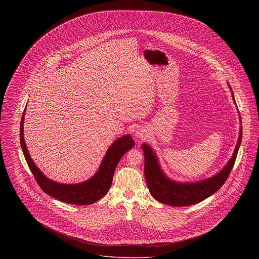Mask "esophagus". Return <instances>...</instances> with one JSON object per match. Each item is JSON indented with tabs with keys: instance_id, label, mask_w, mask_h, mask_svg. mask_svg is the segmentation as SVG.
<instances>
[{
	"instance_id": "obj_1",
	"label": "esophagus",
	"mask_w": 259,
	"mask_h": 259,
	"mask_svg": "<svg viewBox=\"0 0 259 259\" xmlns=\"http://www.w3.org/2000/svg\"><path fill=\"white\" fill-rule=\"evenodd\" d=\"M135 136L137 138H139V139H143V138L145 137V135L143 134V132H142V131H139V130L136 131Z\"/></svg>"
}]
</instances>
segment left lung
I'll list each match as a JSON object with an SVG mask.
<instances>
[{"instance_id":"left-lung-1","label":"left lung","mask_w":259,"mask_h":259,"mask_svg":"<svg viewBox=\"0 0 259 259\" xmlns=\"http://www.w3.org/2000/svg\"><path fill=\"white\" fill-rule=\"evenodd\" d=\"M228 87L235 101L233 91L229 84ZM234 103L236 104V102ZM241 141L242 127L240 128V134L234 153L222 171L211 178L195 183H178L170 180L162 171L158 158L152 148L147 144H143L142 148L145 152V177L150 194L160 203L175 207L191 206L211 196L226 182L234 166Z\"/></svg>"}]
</instances>
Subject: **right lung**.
Masks as SVG:
<instances>
[{"mask_svg": "<svg viewBox=\"0 0 259 259\" xmlns=\"http://www.w3.org/2000/svg\"><path fill=\"white\" fill-rule=\"evenodd\" d=\"M25 109L20 123V145L27 164L35 177L39 187L47 194L59 201L73 205H90L104 197L111 188L115 168L124 153L135 146L130 135H124L115 140L108 149L97 172L89 180L75 185H65L51 181L39 171L31 158L23 137Z\"/></svg>", "mask_w": 259, "mask_h": 259, "instance_id": "add662e5", "label": "right lung"}]
</instances>
